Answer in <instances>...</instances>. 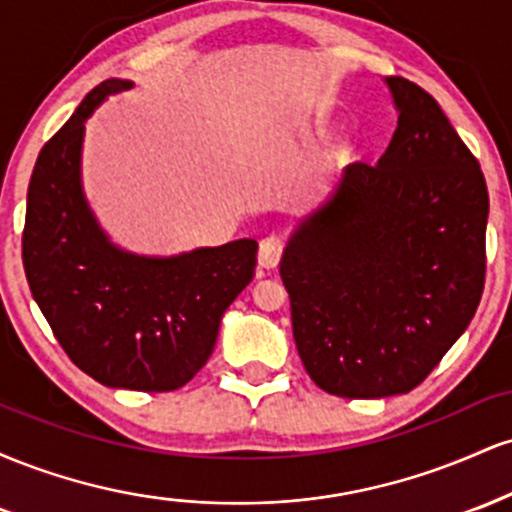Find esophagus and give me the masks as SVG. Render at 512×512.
Returning a JSON list of instances; mask_svg holds the SVG:
<instances>
[{
    "instance_id": "obj_1",
    "label": "esophagus",
    "mask_w": 512,
    "mask_h": 512,
    "mask_svg": "<svg viewBox=\"0 0 512 512\" xmlns=\"http://www.w3.org/2000/svg\"><path fill=\"white\" fill-rule=\"evenodd\" d=\"M281 252H284V240L276 236H267L260 243V252H257V262L264 269H274L281 260Z\"/></svg>"
}]
</instances>
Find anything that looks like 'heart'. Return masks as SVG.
<instances>
[{"label": "heart", "mask_w": 512, "mask_h": 512, "mask_svg": "<svg viewBox=\"0 0 512 512\" xmlns=\"http://www.w3.org/2000/svg\"><path fill=\"white\" fill-rule=\"evenodd\" d=\"M351 156H354V144L346 142V139L334 144V158H337V161H349Z\"/></svg>", "instance_id": "heart-1"}]
</instances>
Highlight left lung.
Returning a JSON list of instances; mask_svg holds the SVG:
<instances>
[{
    "mask_svg": "<svg viewBox=\"0 0 512 512\" xmlns=\"http://www.w3.org/2000/svg\"><path fill=\"white\" fill-rule=\"evenodd\" d=\"M397 129L378 166L351 163L298 221L279 274L298 356L337 397L404 395L472 322L489 192L436 98L387 76Z\"/></svg>",
    "mask_w": 512,
    "mask_h": 512,
    "instance_id": "obj_1",
    "label": "left lung"
}]
</instances>
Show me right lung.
<instances>
[{
  "instance_id": "1",
  "label": "right lung",
  "mask_w": 512,
  "mask_h": 512,
  "mask_svg": "<svg viewBox=\"0 0 512 512\" xmlns=\"http://www.w3.org/2000/svg\"><path fill=\"white\" fill-rule=\"evenodd\" d=\"M132 86L108 79L93 88L40 151L23 269L57 342L86 375L105 387L170 392L209 361L223 313L255 276L257 243L149 257L108 238L81 187L84 125L105 98Z\"/></svg>"
}]
</instances>
